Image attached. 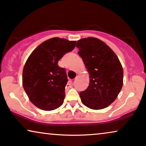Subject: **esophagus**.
<instances>
[{
    "label": "esophagus",
    "mask_w": 146,
    "mask_h": 146,
    "mask_svg": "<svg viewBox=\"0 0 146 146\" xmlns=\"http://www.w3.org/2000/svg\"><path fill=\"white\" fill-rule=\"evenodd\" d=\"M73 85V81L72 80H69L68 81V85H69V86H71V85Z\"/></svg>",
    "instance_id": "esophagus-1"
}]
</instances>
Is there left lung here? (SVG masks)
<instances>
[{"instance_id":"obj_1","label":"left lung","mask_w":146,"mask_h":146,"mask_svg":"<svg viewBox=\"0 0 146 146\" xmlns=\"http://www.w3.org/2000/svg\"><path fill=\"white\" fill-rule=\"evenodd\" d=\"M76 46L90 75L88 87L79 94L81 102L92 110L106 108L115 101L122 88L121 63L110 46L97 38H82Z\"/></svg>"}]
</instances>
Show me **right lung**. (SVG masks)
Here are the masks:
<instances>
[{"mask_svg": "<svg viewBox=\"0 0 146 146\" xmlns=\"http://www.w3.org/2000/svg\"><path fill=\"white\" fill-rule=\"evenodd\" d=\"M76 41L57 37L46 40L29 56L23 71V85L29 100L40 110H55L63 104L68 81L58 61L75 47Z\"/></svg>", "mask_w": 146, "mask_h": 146, "instance_id": "add662e5", "label": "right lung"}]
</instances>
